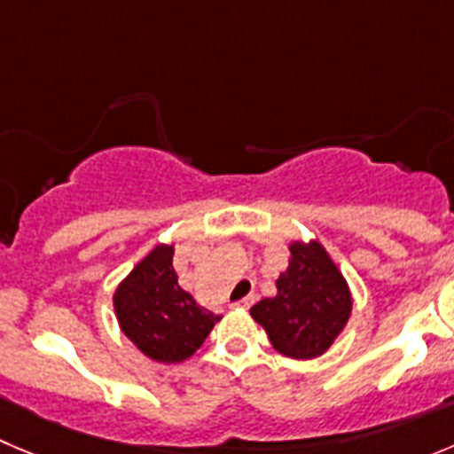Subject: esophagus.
<instances>
[{
  "label": "esophagus",
  "instance_id": "1",
  "mask_svg": "<svg viewBox=\"0 0 454 454\" xmlns=\"http://www.w3.org/2000/svg\"><path fill=\"white\" fill-rule=\"evenodd\" d=\"M252 303H254V296L249 294V296H245V299L236 301L234 308H243V309H247V308H252Z\"/></svg>",
  "mask_w": 454,
  "mask_h": 454
}]
</instances>
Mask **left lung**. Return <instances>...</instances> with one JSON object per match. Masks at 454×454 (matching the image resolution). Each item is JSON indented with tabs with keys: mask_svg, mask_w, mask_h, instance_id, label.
I'll use <instances>...</instances> for the list:
<instances>
[{
	"mask_svg": "<svg viewBox=\"0 0 454 454\" xmlns=\"http://www.w3.org/2000/svg\"><path fill=\"white\" fill-rule=\"evenodd\" d=\"M287 270L276 294L249 309L276 352L296 361L317 359L332 348L352 317V292L330 252L309 240H289Z\"/></svg>",
	"mask_w": 454,
	"mask_h": 454,
	"instance_id": "8db88e82",
	"label": "left lung"
}]
</instances>
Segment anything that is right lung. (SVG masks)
I'll return each mask as SVG.
<instances>
[{"label":"right lung","instance_id":"right-lung-1","mask_svg":"<svg viewBox=\"0 0 454 454\" xmlns=\"http://www.w3.org/2000/svg\"><path fill=\"white\" fill-rule=\"evenodd\" d=\"M174 249V243L155 245L114 292V312L122 334L146 359L165 365L193 356L223 318L180 287Z\"/></svg>","mask_w":454,"mask_h":454}]
</instances>
